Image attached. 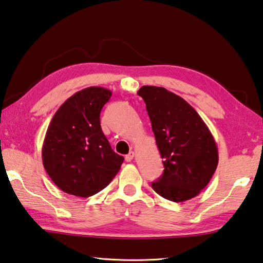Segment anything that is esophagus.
Here are the masks:
<instances>
[{
	"label": "esophagus",
	"instance_id": "34e87169",
	"mask_svg": "<svg viewBox=\"0 0 263 263\" xmlns=\"http://www.w3.org/2000/svg\"><path fill=\"white\" fill-rule=\"evenodd\" d=\"M134 157H135V152L134 151H130L129 153H128V155H126V157H125V159H126V161H132L133 159H134Z\"/></svg>",
	"mask_w": 263,
	"mask_h": 263
}]
</instances>
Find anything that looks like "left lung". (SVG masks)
I'll list each match as a JSON object with an SVG mask.
<instances>
[{"label": "left lung", "instance_id": "left-lung-1", "mask_svg": "<svg viewBox=\"0 0 263 263\" xmlns=\"http://www.w3.org/2000/svg\"><path fill=\"white\" fill-rule=\"evenodd\" d=\"M146 104L152 132L163 159V174L152 189L165 199L181 202L199 195L219 163L209 127L189 103L162 87L137 91Z\"/></svg>", "mask_w": 263, "mask_h": 263}]
</instances>
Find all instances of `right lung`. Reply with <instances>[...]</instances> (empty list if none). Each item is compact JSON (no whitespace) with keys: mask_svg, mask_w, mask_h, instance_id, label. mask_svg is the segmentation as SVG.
<instances>
[{"mask_svg":"<svg viewBox=\"0 0 263 263\" xmlns=\"http://www.w3.org/2000/svg\"><path fill=\"white\" fill-rule=\"evenodd\" d=\"M112 91L89 87L64 102L52 117L42 146L44 170L62 191L90 197L115 178L123 157L112 150L100 115Z\"/></svg>","mask_w":263,"mask_h":263,"instance_id":"obj_1","label":"right lung"}]
</instances>
